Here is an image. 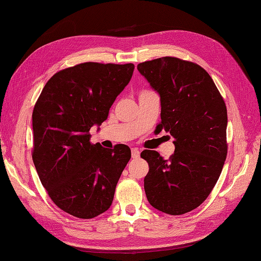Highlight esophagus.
<instances>
[{"instance_id":"obj_1","label":"esophagus","mask_w":261,"mask_h":261,"mask_svg":"<svg viewBox=\"0 0 261 261\" xmlns=\"http://www.w3.org/2000/svg\"><path fill=\"white\" fill-rule=\"evenodd\" d=\"M132 158L133 159H138V158H140V151H138V148H136V147L132 148Z\"/></svg>"}]
</instances>
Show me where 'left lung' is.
<instances>
[{"label":"left lung","instance_id":"obj_1","mask_svg":"<svg viewBox=\"0 0 261 261\" xmlns=\"http://www.w3.org/2000/svg\"><path fill=\"white\" fill-rule=\"evenodd\" d=\"M137 70L160 94L162 129L174 138V153L164 159L145 150L144 189L148 203L181 215L203 203L220 178L227 143V111L210 74L198 64L177 57L140 63Z\"/></svg>","mask_w":261,"mask_h":261}]
</instances>
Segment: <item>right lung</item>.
Returning a JSON list of instances; mask_svg holds the SVG:
<instances>
[{
	"label": "right lung",
	"mask_w": 261,
	"mask_h": 261,
	"mask_svg": "<svg viewBox=\"0 0 261 261\" xmlns=\"http://www.w3.org/2000/svg\"><path fill=\"white\" fill-rule=\"evenodd\" d=\"M134 64L82 63L54 74L33 113V161L50 199L79 219H93L111 206L117 182L130 159L121 144L108 150L90 142V129L107 119Z\"/></svg>",
	"instance_id": "right-lung-1"
}]
</instances>
